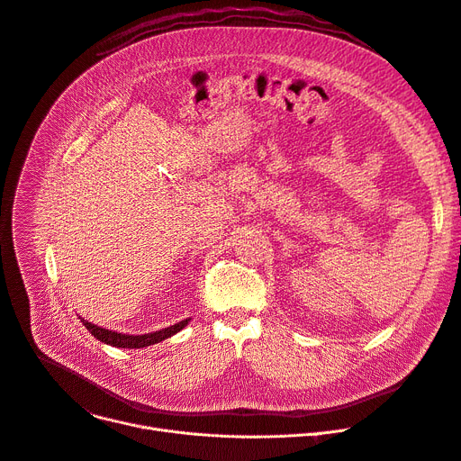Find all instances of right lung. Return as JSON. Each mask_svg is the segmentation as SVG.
<instances>
[{
  "instance_id": "add662e5",
  "label": "right lung",
  "mask_w": 461,
  "mask_h": 461,
  "mask_svg": "<svg viewBox=\"0 0 461 461\" xmlns=\"http://www.w3.org/2000/svg\"><path fill=\"white\" fill-rule=\"evenodd\" d=\"M81 319V317H79ZM191 319H183L181 322L174 324V326H168V328H163L159 331H151V333H142V335H130V333H118L114 330H105L102 326H96L92 324L85 319H81L83 326L96 337L98 341L105 343V345H111V347H116V348H144V347H149V345H156V343H161L165 339H168V337L176 335L179 330L185 328L189 324Z\"/></svg>"
}]
</instances>
